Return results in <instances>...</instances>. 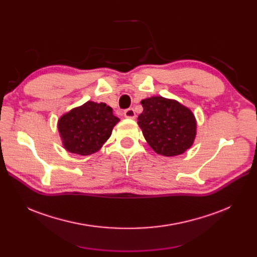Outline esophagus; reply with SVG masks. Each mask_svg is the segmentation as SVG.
Wrapping results in <instances>:
<instances>
[{"instance_id": "esophagus-1", "label": "esophagus", "mask_w": 257, "mask_h": 257, "mask_svg": "<svg viewBox=\"0 0 257 257\" xmlns=\"http://www.w3.org/2000/svg\"><path fill=\"white\" fill-rule=\"evenodd\" d=\"M124 116H125V118H127V119H135L136 114H135V111H134L133 108H128V109L124 111Z\"/></svg>"}]
</instances>
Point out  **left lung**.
Listing matches in <instances>:
<instances>
[{
	"label": "left lung",
	"mask_w": 257,
	"mask_h": 257,
	"mask_svg": "<svg viewBox=\"0 0 257 257\" xmlns=\"http://www.w3.org/2000/svg\"><path fill=\"white\" fill-rule=\"evenodd\" d=\"M144 111L138 115V125L154 152L163 157H176L192 147L197 123L190 108L163 96L142 100Z\"/></svg>",
	"instance_id": "left-lung-1"
}]
</instances>
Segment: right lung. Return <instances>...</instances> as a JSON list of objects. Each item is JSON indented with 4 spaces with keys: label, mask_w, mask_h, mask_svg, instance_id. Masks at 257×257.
Segmentation results:
<instances>
[{
    "label": "right lung",
    "mask_w": 257,
    "mask_h": 257,
    "mask_svg": "<svg viewBox=\"0 0 257 257\" xmlns=\"http://www.w3.org/2000/svg\"><path fill=\"white\" fill-rule=\"evenodd\" d=\"M119 121L111 107L89 100L61 115L58 131L66 151L90 155L103 147Z\"/></svg>",
    "instance_id": "obj_1"
}]
</instances>
